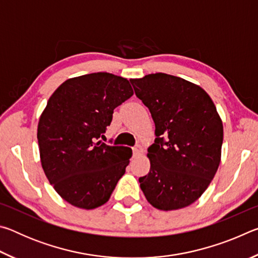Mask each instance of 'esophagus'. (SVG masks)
I'll list each match as a JSON object with an SVG mask.
<instances>
[{
	"instance_id": "obj_1",
	"label": "esophagus",
	"mask_w": 258,
	"mask_h": 258,
	"mask_svg": "<svg viewBox=\"0 0 258 258\" xmlns=\"http://www.w3.org/2000/svg\"><path fill=\"white\" fill-rule=\"evenodd\" d=\"M143 152V149L140 146H137V147H134L133 148V154H134V156H139V155H141Z\"/></svg>"
}]
</instances>
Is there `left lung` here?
<instances>
[{"label":"left lung","instance_id":"left-lung-1","mask_svg":"<svg viewBox=\"0 0 258 258\" xmlns=\"http://www.w3.org/2000/svg\"><path fill=\"white\" fill-rule=\"evenodd\" d=\"M137 97L155 121L148 148L150 171L139 178L148 203L176 211L204 194L220 166L223 124L203 87L164 73L132 78Z\"/></svg>","mask_w":258,"mask_h":258}]
</instances>
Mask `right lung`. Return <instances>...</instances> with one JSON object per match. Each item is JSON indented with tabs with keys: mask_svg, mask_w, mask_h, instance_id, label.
<instances>
[{
	"mask_svg": "<svg viewBox=\"0 0 258 258\" xmlns=\"http://www.w3.org/2000/svg\"><path fill=\"white\" fill-rule=\"evenodd\" d=\"M133 95L128 80L93 73L64 81L37 125L42 168L63 200L82 209L106 204L132 157L127 147L98 141L113 109Z\"/></svg>",
	"mask_w": 258,
	"mask_h": 258,
	"instance_id": "right-lung-1",
	"label": "right lung"
}]
</instances>
